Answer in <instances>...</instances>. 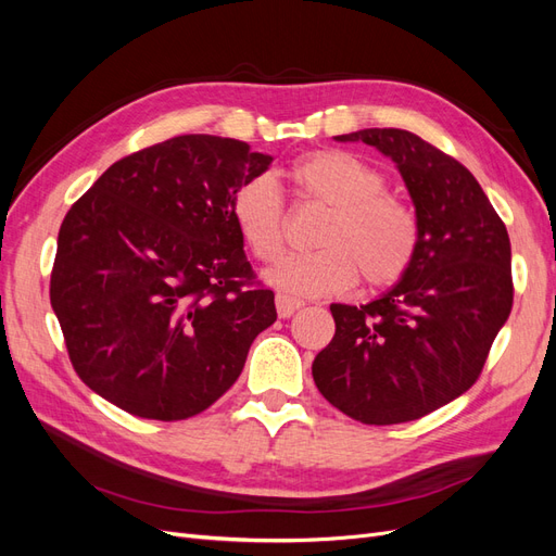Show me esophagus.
<instances>
[{
	"label": "esophagus",
	"mask_w": 556,
	"mask_h": 556,
	"mask_svg": "<svg viewBox=\"0 0 556 556\" xmlns=\"http://www.w3.org/2000/svg\"><path fill=\"white\" fill-rule=\"evenodd\" d=\"M301 306H304V301L292 299V296H288V294H276V308H278V315H280V317L294 315Z\"/></svg>",
	"instance_id": "34e87169"
}]
</instances>
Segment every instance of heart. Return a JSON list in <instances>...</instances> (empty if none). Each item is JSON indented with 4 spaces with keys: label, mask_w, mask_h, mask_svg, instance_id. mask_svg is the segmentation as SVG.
Masks as SVG:
<instances>
[{
    "label": "heart",
    "mask_w": 556,
    "mask_h": 556,
    "mask_svg": "<svg viewBox=\"0 0 556 556\" xmlns=\"http://www.w3.org/2000/svg\"><path fill=\"white\" fill-rule=\"evenodd\" d=\"M294 197L327 206L315 233L319 250L285 260L268 274L274 288L296 296H327L357 282L384 290L410 271L419 220L406 199L384 190V176L348 150H313L288 166ZM231 217L248 250L264 264L288 245V211L268 176L243 180L231 194Z\"/></svg>",
    "instance_id": "obj_1"
}]
</instances>
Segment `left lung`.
<instances>
[{
    "mask_svg": "<svg viewBox=\"0 0 556 556\" xmlns=\"http://www.w3.org/2000/svg\"><path fill=\"white\" fill-rule=\"evenodd\" d=\"M392 157L419 220L410 271L366 306L331 304L336 333L313 362L317 390L362 425H401L462 396L513 308L510 239L462 162L406 129H359Z\"/></svg>",
    "mask_w": 556,
    "mask_h": 556,
    "instance_id": "1",
    "label": "left lung"
}]
</instances>
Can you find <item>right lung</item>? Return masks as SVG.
<instances>
[{"mask_svg":"<svg viewBox=\"0 0 556 556\" xmlns=\"http://www.w3.org/2000/svg\"><path fill=\"white\" fill-rule=\"evenodd\" d=\"M271 162L245 141L185 134L111 164L64 215L50 306L92 392L176 422L237 382L276 304L229 206Z\"/></svg>","mask_w":556,"mask_h":556,"instance_id":"1","label":"right lung"}]
</instances>
